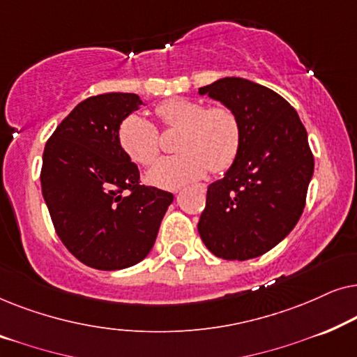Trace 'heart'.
Segmentation results:
<instances>
[{
	"mask_svg": "<svg viewBox=\"0 0 357 357\" xmlns=\"http://www.w3.org/2000/svg\"><path fill=\"white\" fill-rule=\"evenodd\" d=\"M155 115L169 128H180L175 151L148 170L149 183L180 188L203 178L208 170L222 172L234 162L241 148V123L227 107L204 109L202 102L170 99L158 105ZM125 154L139 165H149L159 154L155 126L139 115H130L119 128Z\"/></svg>",
	"mask_w": 357,
	"mask_h": 357,
	"instance_id": "heart-1",
	"label": "heart"
}]
</instances>
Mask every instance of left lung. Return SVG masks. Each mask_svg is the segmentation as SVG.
Masks as SVG:
<instances>
[{"label":"left lung","mask_w":357,"mask_h":357,"mask_svg":"<svg viewBox=\"0 0 357 357\" xmlns=\"http://www.w3.org/2000/svg\"><path fill=\"white\" fill-rule=\"evenodd\" d=\"M241 123V148L221 180L208 187L198 232L224 260L257 258L299 221L314 175V155L297 112L275 91L243 77L199 87Z\"/></svg>","instance_id":"1"}]
</instances>
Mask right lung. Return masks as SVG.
Instances as JSON below:
<instances>
[{
    "instance_id": "right-lung-1",
    "label": "right lung",
    "mask_w": 357,
    "mask_h": 357,
    "mask_svg": "<svg viewBox=\"0 0 357 357\" xmlns=\"http://www.w3.org/2000/svg\"><path fill=\"white\" fill-rule=\"evenodd\" d=\"M144 102L109 92L77 104L47 141L42 195L65 247L84 265L114 271L148 257L174 195L139 183L119 128ZM125 189L130 190L126 197Z\"/></svg>"
}]
</instances>
